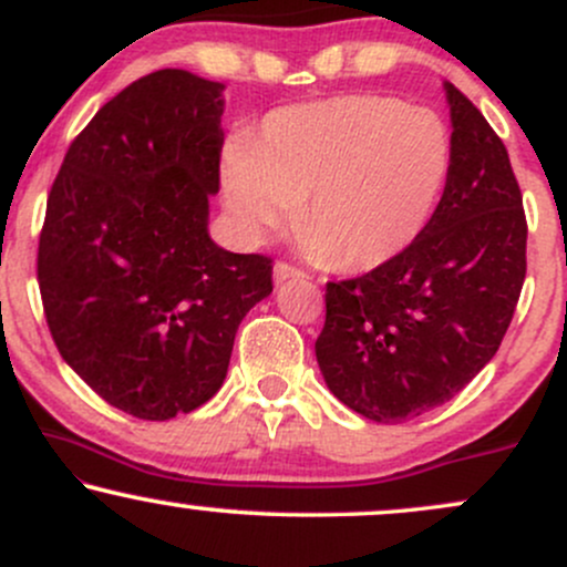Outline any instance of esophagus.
<instances>
[{"label":"esophagus","mask_w":567,"mask_h":567,"mask_svg":"<svg viewBox=\"0 0 567 567\" xmlns=\"http://www.w3.org/2000/svg\"><path fill=\"white\" fill-rule=\"evenodd\" d=\"M301 277H306L303 271L298 269V266L288 264V261H279V264L275 266V282H277V285L288 282V279H301Z\"/></svg>","instance_id":"34e87169"}]
</instances>
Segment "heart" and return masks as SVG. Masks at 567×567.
Returning a JSON list of instances; mask_svg holds the SVG:
<instances>
[{"label":"heart","mask_w":567,"mask_h":567,"mask_svg":"<svg viewBox=\"0 0 567 567\" xmlns=\"http://www.w3.org/2000/svg\"><path fill=\"white\" fill-rule=\"evenodd\" d=\"M453 143L445 122L392 95H336L269 114L226 162V202L250 237L298 205L306 252L368 271L410 247L432 216Z\"/></svg>","instance_id":"b5f03b06"}]
</instances>
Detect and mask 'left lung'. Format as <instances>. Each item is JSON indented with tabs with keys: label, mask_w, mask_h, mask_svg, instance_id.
I'll return each instance as SVG.
<instances>
[{
	"label": "left lung",
	"mask_w": 567,
	"mask_h": 567,
	"mask_svg": "<svg viewBox=\"0 0 567 567\" xmlns=\"http://www.w3.org/2000/svg\"><path fill=\"white\" fill-rule=\"evenodd\" d=\"M445 93L453 159L437 210L392 261L324 288V383L379 424L453 400L498 351L525 282L528 220L504 141L458 87Z\"/></svg>",
	"instance_id": "8db88e82"
}]
</instances>
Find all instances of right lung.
<instances>
[{"mask_svg": "<svg viewBox=\"0 0 567 567\" xmlns=\"http://www.w3.org/2000/svg\"><path fill=\"white\" fill-rule=\"evenodd\" d=\"M224 84L162 69L71 141L48 197L37 279L63 360L143 421L218 392L234 336L271 292V258L207 234L220 186Z\"/></svg>", "mask_w": 567, "mask_h": 567, "instance_id": "right-lung-1", "label": "right lung"}]
</instances>
